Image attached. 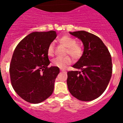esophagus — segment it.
<instances>
[{"label":"esophagus","instance_id":"obj_1","mask_svg":"<svg viewBox=\"0 0 123 123\" xmlns=\"http://www.w3.org/2000/svg\"><path fill=\"white\" fill-rule=\"evenodd\" d=\"M61 71L62 72H65V70H64V69H61Z\"/></svg>","mask_w":123,"mask_h":123}]
</instances>
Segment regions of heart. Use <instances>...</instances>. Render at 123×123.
<instances>
[{
    "instance_id": "1",
    "label": "heart",
    "mask_w": 123,
    "mask_h": 123,
    "mask_svg": "<svg viewBox=\"0 0 123 123\" xmlns=\"http://www.w3.org/2000/svg\"><path fill=\"white\" fill-rule=\"evenodd\" d=\"M59 42L67 47L66 54H69L73 58L78 59L81 57L83 53L82 47L77 44V41L75 39L69 36H64L59 39ZM48 55L52 56L54 54V44L51 43L48 48ZM72 63V59L69 56L65 57L58 56L54 58L52 61V64L55 67H58L61 69H64L68 65Z\"/></svg>"
}]
</instances>
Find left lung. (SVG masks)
<instances>
[{
    "mask_svg": "<svg viewBox=\"0 0 123 123\" xmlns=\"http://www.w3.org/2000/svg\"><path fill=\"white\" fill-rule=\"evenodd\" d=\"M69 33L84 45L83 54L72 67L79 71L67 72V83L72 96L90 101L99 97L107 88L112 75L111 55L101 39L84 31Z\"/></svg>",
    "mask_w": 123,
    "mask_h": 123,
    "instance_id": "obj_1",
    "label": "left lung"
}]
</instances>
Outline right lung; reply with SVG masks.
<instances>
[{
	"label": "right lung",
	"instance_id": "add662e5",
	"mask_svg": "<svg viewBox=\"0 0 123 123\" xmlns=\"http://www.w3.org/2000/svg\"><path fill=\"white\" fill-rule=\"evenodd\" d=\"M56 32H32L18 43L10 64L13 88L26 101L38 104L50 97L59 73L50 64L48 48L56 37Z\"/></svg>",
	"mask_w": 123,
	"mask_h": 123
}]
</instances>
